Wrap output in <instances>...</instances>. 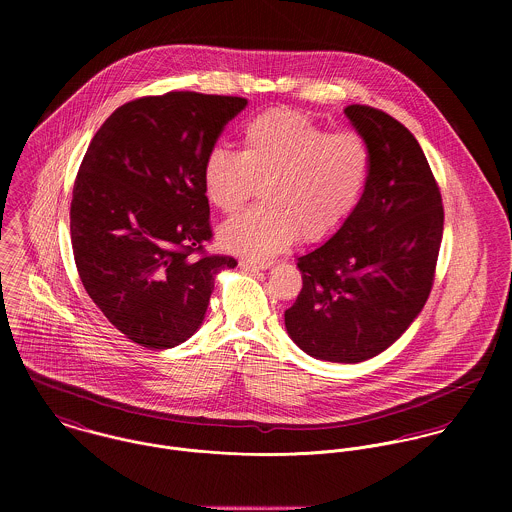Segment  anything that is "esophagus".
<instances>
[{
    "label": "esophagus",
    "mask_w": 512,
    "mask_h": 512,
    "mask_svg": "<svg viewBox=\"0 0 512 512\" xmlns=\"http://www.w3.org/2000/svg\"><path fill=\"white\" fill-rule=\"evenodd\" d=\"M272 262H256V260H242L240 262V268L244 272H260V270H266Z\"/></svg>",
    "instance_id": "obj_1"
}]
</instances>
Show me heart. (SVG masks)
<instances>
[{"mask_svg":"<svg viewBox=\"0 0 512 512\" xmlns=\"http://www.w3.org/2000/svg\"><path fill=\"white\" fill-rule=\"evenodd\" d=\"M370 173V149L355 130L329 132L305 114L268 110L240 130V153L213 147L203 185L220 213L240 211L260 189L264 203L220 228V242L238 254L268 258L301 236L335 232L357 207Z\"/></svg>","mask_w":512,"mask_h":512,"instance_id":"b5f03b06","label":"heart"}]
</instances>
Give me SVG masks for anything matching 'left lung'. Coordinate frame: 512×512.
<instances>
[{
  "label": "left lung",
  "instance_id": "1",
  "mask_svg": "<svg viewBox=\"0 0 512 512\" xmlns=\"http://www.w3.org/2000/svg\"><path fill=\"white\" fill-rule=\"evenodd\" d=\"M370 149L365 191L341 228L297 258L303 288L286 329L313 359L363 363L386 351L424 309L434 286L443 205L412 132L382 110L351 104Z\"/></svg>",
  "mask_w": 512,
  "mask_h": 512
}]
</instances>
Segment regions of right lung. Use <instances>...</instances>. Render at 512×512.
Segmentation results:
<instances>
[{
	"mask_svg": "<svg viewBox=\"0 0 512 512\" xmlns=\"http://www.w3.org/2000/svg\"><path fill=\"white\" fill-rule=\"evenodd\" d=\"M246 104L189 90L144 96L120 106L84 153L71 201L76 270L104 317L142 347L187 341L215 276L236 266L203 248L213 238L203 161Z\"/></svg>",
	"mask_w": 512,
	"mask_h": 512,
	"instance_id": "add662e5",
	"label": "right lung"
}]
</instances>
